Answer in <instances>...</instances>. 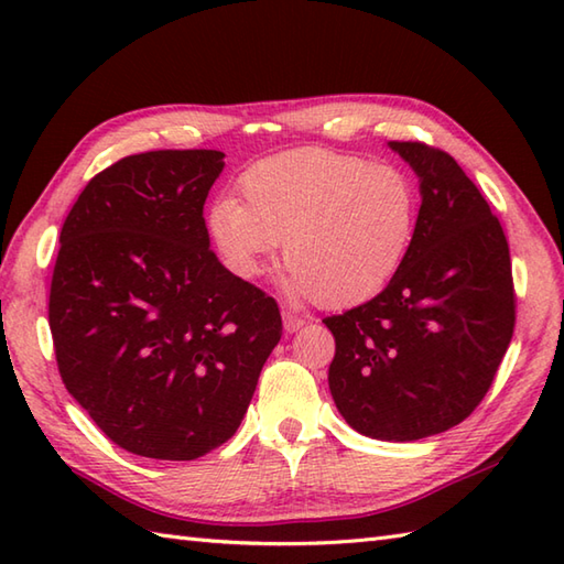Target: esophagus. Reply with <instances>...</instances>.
Listing matches in <instances>:
<instances>
[{
	"mask_svg": "<svg viewBox=\"0 0 564 564\" xmlns=\"http://www.w3.org/2000/svg\"><path fill=\"white\" fill-rule=\"evenodd\" d=\"M303 325H305L303 317H297V315H293V313H283V329L289 332V334L297 332Z\"/></svg>",
	"mask_w": 564,
	"mask_h": 564,
	"instance_id": "34e87169",
	"label": "esophagus"
}]
</instances>
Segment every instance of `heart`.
Instances as JSON below:
<instances>
[{"label":"heart","mask_w":564,"mask_h":564,"mask_svg":"<svg viewBox=\"0 0 564 564\" xmlns=\"http://www.w3.org/2000/svg\"><path fill=\"white\" fill-rule=\"evenodd\" d=\"M242 196L208 208V237L237 279L254 281L279 242L295 303L351 307L398 273L414 237V188L390 164L307 148L261 160L242 174Z\"/></svg>","instance_id":"1"}]
</instances>
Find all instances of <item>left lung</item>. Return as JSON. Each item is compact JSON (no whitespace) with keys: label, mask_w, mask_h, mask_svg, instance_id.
<instances>
[{"label":"left lung","mask_w":564,"mask_h":564,"mask_svg":"<svg viewBox=\"0 0 564 564\" xmlns=\"http://www.w3.org/2000/svg\"><path fill=\"white\" fill-rule=\"evenodd\" d=\"M419 178L410 251L386 291L327 317L329 390L358 434L416 441L460 424L492 386L513 334L505 230L451 154L388 142Z\"/></svg>","instance_id":"1"}]
</instances>
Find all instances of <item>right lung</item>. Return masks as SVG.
Here are the masks:
<instances>
[{"mask_svg":"<svg viewBox=\"0 0 564 564\" xmlns=\"http://www.w3.org/2000/svg\"><path fill=\"white\" fill-rule=\"evenodd\" d=\"M218 150L130 154L87 184L59 232L51 332L67 392L116 446L196 460L242 424L281 341L273 297L210 251Z\"/></svg>","mask_w":564,"mask_h":564,"instance_id":"1","label":"right lung"}]
</instances>
